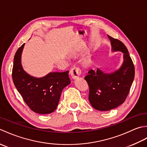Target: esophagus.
<instances>
[{
    "label": "esophagus",
    "mask_w": 147,
    "mask_h": 147,
    "mask_svg": "<svg viewBox=\"0 0 147 147\" xmlns=\"http://www.w3.org/2000/svg\"><path fill=\"white\" fill-rule=\"evenodd\" d=\"M70 74L72 78L75 80L78 78L81 74H82V71H81V69L78 67L74 66L71 68V69L70 70Z\"/></svg>",
    "instance_id": "obj_1"
}]
</instances>
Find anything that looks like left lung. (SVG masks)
Segmentation results:
<instances>
[{"label":"left lung","mask_w":147,"mask_h":147,"mask_svg":"<svg viewBox=\"0 0 147 147\" xmlns=\"http://www.w3.org/2000/svg\"><path fill=\"white\" fill-rule=\"evenodd\" d=\"M112 51L124 54V62L119 69L104 73L97 69L88 71L85 80L89 86L88 99L98 111H107L123 104L129 92L135 78V66L126 47L120 40L108 35Z\"/></svg>","instance_id":"8db88e82"}]
</instances>
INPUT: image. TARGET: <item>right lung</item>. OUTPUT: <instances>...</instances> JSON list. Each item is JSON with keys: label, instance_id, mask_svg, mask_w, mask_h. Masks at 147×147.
I'll list each match as a JSON object with an SVG mask.
<instances>
[{"label": "right lung", "instance_id": "right-lung-1", "mask_svg": "<svg viewBox=\"0 0 147 147\" xmlns=\"http://www.w3.org/2000/svg\"><path fill=\"white\" fill-rule=\"evenodd\" d=\"M24 43L14 55L12 80L24 101L33 112L38 114L52 113L57 108L62 90L71 83L69 71L52 72L42 78L30 76L21 65V54Z\"/></svg>", "mask_w": 147, "mask_h": 147}]
</instances>
